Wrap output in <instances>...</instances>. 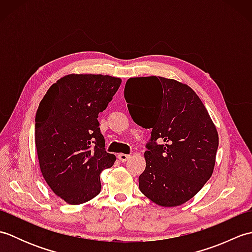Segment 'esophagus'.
Segmentation results:
<instances>
[{"instance_id": "34e87169", "label": "esophagus", "mask_w": 252, "mask_h": 252, "mask_svg": "<svg viewBox=\"0 0 252 252\" xmlns=\"http://www.w3.org/2000/svg\"><path fill=\"white\" fill-rule=\"evenodd\" d=\"M130 158H131V155H126V154H119V155H118V159H119L121 162H126Z\"/></svg>"}]
</instances>
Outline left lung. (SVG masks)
Wrapping results in <instances>:
<instances>
[{
  "label": "left lung",
  "instance_id": "left-lung-1",
  "mask_svg": "<svg viewBox=\"0 0 252 252\" xmlns=\"http://www.w3.org/2000/svg\"><path fill=\"white\" fill-rule=\"evenodd\" d=\"M125 98L133 121L152 129L140 190L158 206L183 205L216 164L219 135L205 105L187 84L156 76L127 79Z\"/></svg>",
  "mask_w": 252,
  "mask_h": 252
}]
</instances>
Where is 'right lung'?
Returning a JSON list of instances; mask_svg holds the SVG:
<instances>
[{
  "label": "right lung",
  "instance_id": "1",
  "mask_svg": "<svg viewBox=\"0 0 252 252\" xmlns=\"http://www.w3.org/2000/svg\"><path fill=\"white\" fill-rule=\"evenodd\" d=\"M120 84V78L104 74H67L47 90L36 110L34 142L41 173L69 205L97 196L100 172L116 161L115 155L105 151L97 118Z\"/></svg>",
  "mask_w": 252,
  "mask_h": 252
}]
</instances>
